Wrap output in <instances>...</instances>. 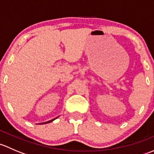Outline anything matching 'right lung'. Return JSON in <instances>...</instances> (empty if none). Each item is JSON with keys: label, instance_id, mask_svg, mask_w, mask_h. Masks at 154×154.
<instances>
[{"label": "right lung", "instance_id": "right-lung-1", "mask_svg": "<svg viewBox=\"0 0 154 154\" xmlns=\"http://www.w3.org/2000/svg\"><path fill=\"white\" fill-rule=\"evenodd\" d=\"M58 117H59V116H58ZM58 117L55 118V119H52V120H51V121H48V122H44V123H40V124H39V125H44V124H48V123H50V122H53V121H54V120H55V119H57V118H58Z\"/></svg>", "mask_w": 154, "mask_h": 154}]
</instances>
